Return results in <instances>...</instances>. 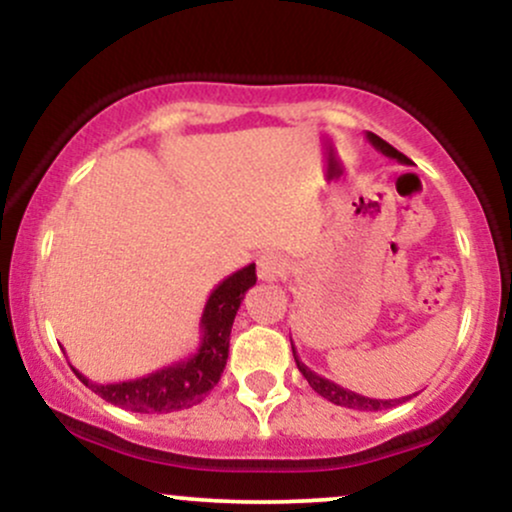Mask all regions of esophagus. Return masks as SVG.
<instances>
[{
	"label": "esophagus",
	"mask_w": 512,
	"mask_h": 512,
	"mask_svg": "<svg viewBox=\"0 0 512 512\" xmlns=\"http://www.w3.org/2000/svg\"><path fill=\"white\" fill-rule=\"evenodd\" d=\"M286 269H289V262L284 257L276 255V252H264V255H260V260H257V279L279 281L286 274Z\"/></svg>",
	"instance_id": "obj_1"
}]
</instances>
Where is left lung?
Listing matches in <instances>:
<instances>
[{
  "label": "left lung",
  "mask_w": 512,
  "mask_h": 512,
  "mask_svg": "<svg viewBox=\"0 0 512 512\" xmlns=\"http://www.w3.org/2000/svg\"><path fill=\"white\" fill-rule=\"evenodd\" d=\"M366 139L375 146V149L380 151V154H385L387 158H395V161H399V163H409L407 156L399 154L395 146L387 144L385 139L378 137V134L366 132ZM291 349H293V358H296V366L303 373V378L308 380V385L313 387L317 395L325 397L327 402L337 404V407L356 409V411H380V409H390V407H395V404H402V402H407V399H411V395L409 397H399V399H373V397H366V395H358V392L346 390V387L332 383V380H327V378H322V375H317L315 370H310L308 366H305L301 358H298L296 346H293V342H291Z\"/></svg>",
  "instance_id": "obj_1"
}]
</instances>
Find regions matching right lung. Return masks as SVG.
Wrapping results in <instances>:
<instances>
[{
  "label": "right lung",
  "mask_w": 512,
  "mask_h": 512,
  "mask_svg": "<svg viewBox=\"0 0 512 512\" xmlns=\"http://www.w3.org/2000/svg\"><path fill=\"white\" fill-rule=\"evenodd\" d=\"M255 281V264H248V267L226 276L209 293L202 320H199V332H202L199 346L192 356L180 358V361L158 368L154 373H146L142 378L105 385L88 380L74 366L72 370L79 375L81 383L120 409L137 411V414H168V411L195 407L221 380L228 346H231L233 320H236L245 293L250 286H255Z\"/></svg>",
  "instance_id": "right-lung-1"
}]
</instances>
